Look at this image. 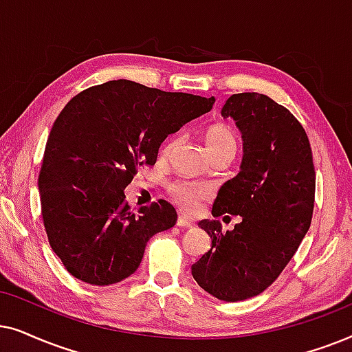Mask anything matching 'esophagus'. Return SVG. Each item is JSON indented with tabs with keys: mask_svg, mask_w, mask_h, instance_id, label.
<instances>
[{
	"mask_svg": "<svg viewBox=\"0 0 352 352\" xmlns=\"http://www.w3.org/2000/svg\"><path fill=\"white\" fill-rule=\"evenodd\" d=\"M177 225H179L180 228H191V227H193V222H191V220H188L186 217H184V215H180V217L177 219Z\"/></svg>",
	"mask_w": 352,
	"mask_h": 352,
	"instance_id": "34e87169",
	"label": "esophagus"
}]
</instances>
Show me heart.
<instances>
[{"instance_id": "heart-1", "label": "heart", "mask_w": 352, "mask_h": 352, "mask_svg": "<svg viewBox=\"0 0 352 352\" xmlns=\"http://www.w3.org/2000/svg\"><path fill=\"white\" fill-rule=\"evenodd\" d=\"M180 138L177 135L167 138V142L162 144L161 148V159H168L172 156L173 149L177 148ZM204 144L210 157L225 156L230 154L235 156L238 149V135L235 130L225 124H212L206 129L204 132ZM168 196L175 203L182 212L195 214L199 209L203 201L209 199L212 195V190L208 185L198 184V182H188V180H173L167 186Z\"/></svg>"}]
</instances>
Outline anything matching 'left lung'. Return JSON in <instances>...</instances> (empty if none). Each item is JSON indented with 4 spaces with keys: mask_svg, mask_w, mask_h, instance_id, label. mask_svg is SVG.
<instances>
[{
    "mask_svg": "<svg viewBox=\"0 0 352 352\" xmlns=\"http://www.w3.org/2000/svg\"><path fill=\"white\" fill-rule=\"evenodd\" d=\"M243 133L241 170L220 188L214 217L241 215L232 232L203 220L212 246L191 267L204 292L235 302L270 287L311 227L316 168L307 133L287 107L261 93H236L222 107Z\"/></svg>",
    "mask_w": 352,
    "mask_h": 352,
    "instance_id": "left-lung-1",
    "label": "left lung"
}]
</instances>
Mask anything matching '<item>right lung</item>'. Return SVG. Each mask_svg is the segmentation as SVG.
I'll return each instance as SVG.
<instances>
[{"mask_svg": "<svg viewBox=\"0 0 352 352\" xmlns=\"http://www.w3.org/2000/svg\"><path fill=\"white\" fill-rule=\"evenodd\" d=\"M214 96L111 80L75 95L56 117L38 175L50 246L70 275L104 287L138 269L153 235L177 212L166 199L133 212L124 188L154 166L167 135L206 114Z\"/></svg>", "mask_w": 352, "mask_h": 352, "instance_id": "right-lung-1", "label": "right lung"}]
</instances>
